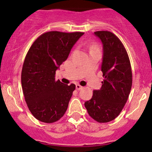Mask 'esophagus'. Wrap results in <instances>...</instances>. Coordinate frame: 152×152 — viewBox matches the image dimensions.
<instances>
[{"instance_id":"34e87169","label":"esophagus","mask_w":152,"mask_h":152,"mask_svg":"<svg viewBox=\"0 0 152 152\" xmlns=\"http://www.w3.org/2000/svg\"><path fill=\"white\" fill-rule=\"evenodd\" d=\"M76 88L77 90H81L82 89H84V86H81V85H79V84H76Z\"/></svg>"}]
</instances>
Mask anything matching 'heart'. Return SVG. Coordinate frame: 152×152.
Here are the masks:
<instances>
[{"label":"heart","instance_id":"heart-1","mask_svg":"<svg viewBox=\"0 0 152 152\" xmlns=\"http://www.w3.org/2000/svg\"><path fill=\"white\" fill-rule=\"evenodd\" d=\"M91 49H96V47L95 46V45H93L92 47H91Z\"/></svg>","mask_w":152,"mask_h":152}]
</instances>
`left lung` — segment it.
<instances>
[{
	"mask_svg": "<svg viewBox=\"0 0 152 152\" xmlns=\"http://www.w3.org/2000/svg\"><path fill=\"white\" fill-rule=\"evenodd\" d=\"M103 45L102 87L84 103L88 113L98 123H107L119 115L132 86V71L126 48L115 34L108 31H95Z\"/></svg>",
	"mask_w": 152,
	"mask_h": 152,
	"instance_id": "left-lung-1",
	"label": "left lung"
}]
</instances>
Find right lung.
Wrapping results in <instances>:
<instances>
[{"label": "right lung", "mask_w": 152, "mask_h": 152, "mask_svg": "<svg viewBox=\"0 0 152 152\" xmlns=\"http://www.w3.org/2000/svg\"><path fill=\"white\" fill-rule=\"evenodd\" d=\"M84 34L48 31L30 47L21 71V86L28 108L38 121L52 123L64 115L76 85L56 81V71Z\"/></svg>", "instance_id": "add662e5"}]
</instances>
